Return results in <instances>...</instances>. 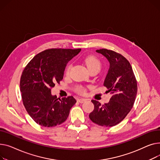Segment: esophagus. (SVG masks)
Here are the masks:
<instances>
[{"instance_id":"obj_1","label":"esophagus","mask_w":160,"mask_h":160,"mask_svg":"<svg viewBox=\"0 0 160 160\" xmlns=\"http://www.w3.org/2000/svg\"><path fill=\"white\" fill-rule=\"evenodd\" d=\"M78 101L79 102H80V103H82V102L86 101V99H78Z\"/></svg>"}]
</instances>
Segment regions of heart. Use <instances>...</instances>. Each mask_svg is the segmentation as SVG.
I'll return each mask as SVG.
<instances>
[{"label": "heart", "instance_id": "obj_1", "mask_svg": "<svg viewBox=\"0 0 160 160\" xmlns=\"http://www.w3.org/2000/svg\"><path fill=\"white\" fill-rule=\"evenodd\" d=\"M84 62L87 66V67L88 70L90 71V72L94 70L99 71L101 67V63L100 61L94 55L86 56V57L84 58ZM72 67V64H69L67 66V67L66 68V70H65L66 76H69ZM75 91L78 93H80V94H84V93L86 92V88L82 86H77L76 88H75Z\"/></svg>", "mask_w": 160, "mask_h": 160}]
</instances>
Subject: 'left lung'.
Instances as JSON below:
<instances>
[{"label":"left lung","instance_id":"1","mask_svg":"<svg viewBox=\"0 0 160 160\" xmlns=\"http://www.w3.org/2000/svg\"><path fill=\"white\" fill-rule=\"evenodd\" d=\"M108 59L110 68L104 82L112 97L108 103L101 105L92 100L94 109L89 114L93 123L102 127H113L123 121L134 104L138 84L128 61L119 53L105 48L96 50Z\"/></svg>","mask_w":160,"mask_h":160}]
</instances>
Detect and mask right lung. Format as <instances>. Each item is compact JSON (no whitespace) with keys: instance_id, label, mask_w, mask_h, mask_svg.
<instances>
[{"instance_id":"add662e5","label":"right lung","mask_w":160,"mask_h":160,"mask_svg":"<svg viewBox=\"0 0 160 160\" xmlns=\"http://www.w3.org/2000/svg\"><path fill=\"white\" fill-rule=\"evenodd\" d=\"M81 49L51 48L37 54L22 71L20 90L23 105L35 123L44 127L61 125L76 104L73 96L61 99L51 90L63 79L66 66Z\"/></svg>"}]
</instances>
